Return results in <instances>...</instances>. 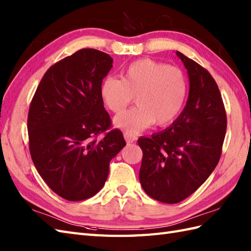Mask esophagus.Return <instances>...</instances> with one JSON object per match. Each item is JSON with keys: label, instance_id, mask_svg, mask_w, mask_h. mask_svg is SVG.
Masks as SVG:
<instances>
[{"label": "esophagus", "instance_id": "obj_1", "mask_svg": "<svg viewBox=\"0 0 251 251\" xmlns=\"http://www.w3.org/2000/svg\"><path fill=\"white\" fill-rule=\"evenodd\" d=\"M124 137H125V140L127 143H132L133 141H136L137 140V136L135 135V133H132L130 131H125Z\"/></svg>", "mask_w": 251, "mask_h": 251}]
</instances>
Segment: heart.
<instances>
[{
  "label": "heart",
  "instance_id": "obj_1",
  "mask_svg": "<svg viewBox=\"0 0 251 251\" xmlns=\"http://www.w3.org/2000/svg\"><path fill=\"white\" fill-rule=\"evenodd\" d=\"M187 91V79L179 68L150 59L128 65L122 79L109 75L100 84L102 101L114 113L123 111L136 96L138 106L114 119L116 126L132 133L155 122L160 126L171 123L182 111Z\"/></svg>",
  "mask_w": 251,
  "mask_h": 251
}]
</instances>
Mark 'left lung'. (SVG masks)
Here are the masks:
<instances>
[{
    "instance_id": "left-lung-1",
    "label": "left lung",
    "mask_w": 251,
    "mask_h": 251,
    "mask_svg": "<svg viewBox=\"0 0 251 251\" xmlns=\"http://www.w3.org/2000/svg\"><path fill=\"white\" fill-rule=\"evenodd\" d=\"M189 77L187 102L170 127L139 138V178L153 199L173 204L200 187L216 168L226 130L220 91L205 68L176 51Z\"/></svg>"
}]
</instances>
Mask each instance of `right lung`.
Wrapping results in <instances>:
<instances>
[{
	"mask_svg": "<svg viewBox=\"0 0 251 251\" xmlns=\"http://www.w3.org/2000/svg\"><path fill=\"white\" fill-rule=\"evenodd\" d=\"M113 60L96 49H81L46 72L27 116L34 166L46 184L68 201L95 196L109 174V164L126 142L100 97V84Z\"/></svg>",
	"mask_w": 251,
	"mask_h": 251,
	"instance_id": "right-lung-1",
	"label": "right lung"
}]
</instances>
